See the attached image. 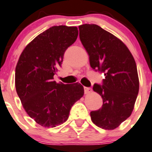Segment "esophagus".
<instances>
[{"instance_id":"obj_1","label":"esophagus","mask_w":152,"mask_h":152,"mask_svg":"<svg viewBox=\"0 0 152 152\" xmlns=\"http://www.w3.org/2000/svg\"><path fill=\"white\" fill-rule=\"evenodd\" d=\"M92 92V88L90 87H84V92L85 94H89Z\"/></svg>"}]
</instances>
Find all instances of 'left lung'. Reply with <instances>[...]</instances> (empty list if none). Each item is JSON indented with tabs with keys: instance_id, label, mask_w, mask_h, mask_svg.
<instances>
[{
	"instance_id": "obj_1",
	"label": "left lung",
	"mask_w": 152,
	"mask_h": 152,
	"mask_svg": "<svg viewBox=\"0 0 152 152\" xmlns=\"http://www.w3.org/2000/svg\"><path fill=\"white\" fill-rule=\"evenodd\" d=\"M79 37L95 71L104 74L102 84L93 90L103 99V105L90 113L99 128L113 130L131 115L139 92L137 65L127 46L96 24L79 26Z\"/></svg>"
}]
</instances>
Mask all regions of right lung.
<instances>
[{
  "label": "right lung",
  "instance_id": "1",
  "mask_svg": "<svg viewBox=\"0 0 152 152\" xmlns=\"http://www.w3.org/2000/svg\"><path fill=\"white\" fill-rule=\"evenodd\" d=\"M76 27L53 26L37 36L21 53L15 68V89L29 116L45 128L66 122L84 94L80 83H57L53 75L66 49L77 38Z\"/></svg>",
  "mask_w": 152,
  "mask_h": 152
}]
</instances>
